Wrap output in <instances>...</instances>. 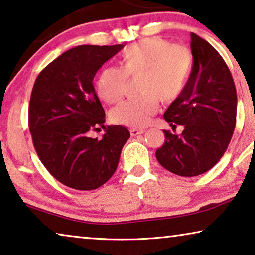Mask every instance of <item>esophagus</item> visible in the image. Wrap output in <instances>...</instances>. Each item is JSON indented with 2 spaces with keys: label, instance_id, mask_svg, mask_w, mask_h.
Wrapping results in <instances>:
<instances>
[{
  "label": "esophagus",
  "instance_id": "obj_1",
  "mask_svg": "<svg viewBox=\"0 0 255 255\" xmlns=\"http://www.w3.org/2000/svg\"><path fill=\"white\" fill-rule=\"evenodd\" d=\"M130 132H131V135H139V134H142L143 132H145V130L143 128H130Z\"/></svg>",
  "mask_w": 255,
  "mask_h": 255
}]
</instances>
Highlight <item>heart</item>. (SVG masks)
<instances>
[{"label":"heart","mask_w":255,"mask_h":255,"mask_svg":"<svg viewBox=\"0 0 255 255\" xmlns=\"http://www.w3.org/2000/svg\"><path fill=\"white\" fill-rule=\"evenodd\" d=\"M192 68V55L186 47L171 45L160 36L147 38L128 46L121 55V69L105 68L95 83L98 97L107 103L122 98L125 77H135L138 95L112 109L116 124L141 128L157 112L158 99L171 102L182 93Z\"/></svg>","instance_id":"1"}]
</instances>
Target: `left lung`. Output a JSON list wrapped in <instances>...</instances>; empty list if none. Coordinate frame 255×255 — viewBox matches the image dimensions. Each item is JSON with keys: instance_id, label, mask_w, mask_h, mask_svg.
Wrapping results in <instances>:
<instances>
[{"instance_id": "8db88e82", "label": "left lung", "mask_w": 255, "mask_h": 255, "mask_svg": "<svg viewBox=\"0 0 255 255\" xmlns=\"http://www.w3.org/2000/svg\"><path fill=\"white\" fill-rule=\"evenodd\" d=\"M193 56L189 80L164 113L172 128L183 125L182 134L163 130L164 143L156 150L162 167L183 177L212 169L228 148L234 134L237 93L226 62L206 40L191 33Z\"/></svg>"}]
</instances>
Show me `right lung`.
Returning a JSON list of instances; mask_svg holds the SVG:
<instances>
[{
    "instance_id": "obj_1",
    "label": "right lung",
    "mask_w": 255,
    "mask_h": 255,
    "mask_svg": "<svg viewBox=\"0 0 255 255\" xmlns=\"http://www.w3.org/2000/svg\"><path fill=\"white\" fill-rule=\"evenodd\" d=\"M123 45L77 46L48 64L36 78L28 107V127L38 156L65 186L91 191L108 182L130 132L105 127L106 114L95 93L94 76ZM101 126L105 134L88 132Z\"/></svg>"
}]
</instances>
